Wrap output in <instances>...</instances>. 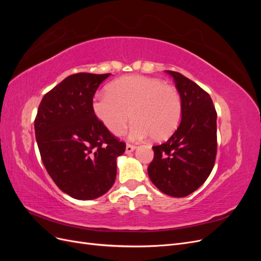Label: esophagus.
<instances>
[{
    "instance_id": "esophagus-1",
    "label": "esophagus",
    "mask_w": 261,
    "mask_h": 261,
    "mask_svg": "<svg viewBox=\"0 0 261 261\" xmlns=\"http://www.w3.org/2000/svg\"><path fill=\"white\" fill-rule=\"evenodd\" d=\"M136 149V146H134V145H129V144H127L126 145V149H125V152L126 153H130V152H133L134 150Z\"/></svg>"
}]
</instances>
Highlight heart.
<instances>
[{
  "label": "heart",
  "instance_id": "b5f03b06",
  "mask_svg": "<svg viewBox=\"0 0 261 261\" xmlns=\"http://www.w3.org/2000/svg\"><path fill=\"white\" fill-rule=\"evenodd\" d=\"M109 92L94 96L92 110L101 124L114 136L124 133L130 116L128 137L155 140L169 137L181 116V101L173 86L146 76H126L111 83Z\"/></svg>",
  "mask_w": 261,
  "mask_h": 261
}]
</instances>
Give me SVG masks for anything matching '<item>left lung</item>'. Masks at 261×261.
I'll return each instance as SVG.
<instances>
[{"label": "left lung", "instance_id": "1", "mask_svg": "<svg viewBox=\"0 0 261 261\" xmlns=\"http://www.w3.org/2000/svg\"><path fill=\"white\" fill-rule=\"evenodd\" d=\"M173 77L181 101V120L165 143L153 146L148 167L152 183L164 194L185 197L208 178L217 155V112L209 94L177 72Z\"/></svg>", "mask_w": 261, "mask_h": 261}]
</instances>
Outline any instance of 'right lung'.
<instances>
[{
  "instance_id": "obj_1",
  "label": "right lung",
  "mask_w": 261,
  "mask_h": 261,
  "mask_svg": "<svg viewBox=\"0 0 261 261\" xmlns=\"http://www.w3.org/2000/svg\"><path fill=\"white\" fill-rule=\"evenodd\" d=\"M110 75L66 77L42 98L35 120L45 170L62 192L78 200L96 199L113 186L116 159L125 151L92 110L94 93Z\"/></svg>"
}]
</instances>
